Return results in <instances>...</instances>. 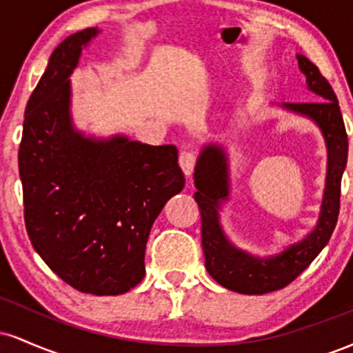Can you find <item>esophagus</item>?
Returning a JSON list of instances; mask_svg holds the SVG:
<instances>
[{"label": "esophagus", "mask_w": 353, "mask_h": 353, "mask_svg": "<svg viewBox=\"0 0 353 353\" xmlns=\"http://www.w3.org/2000/svg\"><path fill=\"white\" fill-rule=\"evenodd\" d=\"M196 163H197L196 152L189 151V149H184V151H181V154H179V165H181L182 172H184L185 176H190V174L194 172Z\"/></svg>", "instance_id": "1"}]
</instances>
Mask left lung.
I'll return each mask as SVG.
<instances>
[{
    "mask_svg": "<svg viewBox=\"0 0 353 353\" xmlns=\"http://www.w3.org/2000/svg\"><path fill=\"white\" fill-rule=\"evenodd\" d=\"M299 68L305 74L307 86L317 94L312 103H285L283 108L314 119L325 136L329 148V171L319 224L299 244L290 245L281 255L257 259L229 244L219 224L217 209L229 194L228 157L216 144L205 145L194 172V194L201 210L202 249L205 269L214 281L239 294L262 295L283 289L312 264L320 250L330 241L340 212V184L347 164L348 139L337 96L319 68L297 56Z\"/></svg>",
    "mask_w": 353,
    "mask_h": 353,
    "instance_id": "1",
    "label": "left lung"
}]
</instances>
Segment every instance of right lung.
<instances>
[{"mask_svg": "<svg viewBox=\"0 0 353 353\" xmlns=\"http://www.w3.org/2000/svg\"><path fill=\"white\" fill-rule=\"evenodd\" d=\"M98 33L78 31L52 51L24 111L18 164L36 252L72 289L119 295L143 281L154 221L185 181L172 144L96 141L72 129L68 78Z\"/></svg>", "mask_w": 353, "mask_h": 353, "instance_id": "obj_1", "label": "right lung"}]
</instances>
